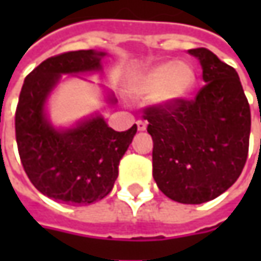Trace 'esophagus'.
Returning <instances> with one entry per match:
<instances>
[{
    "label": "esophagus",
    "instance_id": "1",
    "mask_svg": "<svg viewBox=\"0 0 261 261\" xmlns=\"http://www.w3.org/2000/svg\"><path fill=\"white\" fill-rule=\"evenodd\" d=\"M136 126H138V130H141V132L146 129V123L144 120H138V122H136Z\"/></svg>",
    "mask_w": 261,
    "mask_h": 261
}]
</instances>
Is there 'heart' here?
I'll list each match as a JSON object with an SVG mask.
<instances>
[{
	"label": "heart",
	"mask_w": 261,
	"mask_h": 261,
	"mask_svg": "<svg viewBox=\"0 0 261 261\" xmlns=\"http://www.w3.org/2000/svg\"><path fill=\"white\" fill-rule=\"evenodd\" d=\"M193 66L183 61L164 62L149 68L134 84L138 95H154L158 105L170 106L189 97L195 88Z\"/></svg>",
	"instance_id": "obj_1"
}]
</instances>
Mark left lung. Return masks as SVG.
<instances>
[{"mask_svg":"<svg viewBox=\"0 0 261 261\" xmlns=\"http://www.w3.org/2000/svg\"><path fill=\"white\" fill-rule=\"evenodd\" d=\"M206 84L193 100L144 109L152 175L171 200L205 203L237 181L248 155L251 113L240 76L205 47L190 49Z\"/></svg>","mask_w":261,"mask_h":261,"instance_id":"8db88e82","label":"left lung"}]
</instances>
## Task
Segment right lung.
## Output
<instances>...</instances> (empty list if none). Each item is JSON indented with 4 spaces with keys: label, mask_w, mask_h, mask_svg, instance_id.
I'll return each instance as SVG.
<instances>
[{
    "label": "right lung",
    "mask_w": 261,
    "mask_h": 261,
    "mask_svg": "<svg viewBox=\"0 0 261 261\" xmlns=\"http://www.w3.org/2000/svg\"><path fill=\"white\" fill-rule=\"evenodd\" d=\"M105 55L90 49L47 58L25 76L18 97L15 141L25 174L40 193L68 205H90L112 192L119 163L136 134V125L116 132L101 116L64 130L46 117L47 95L61 75L100 71Z\"/></svg>",
    "instance_id": "obj_1"
}]
</instances>
